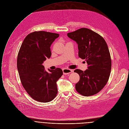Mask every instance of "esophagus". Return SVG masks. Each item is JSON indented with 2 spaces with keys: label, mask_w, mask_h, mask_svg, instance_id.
<instances>
[{
  "label": "esophagus",
  "mask_w": 129,
  "mask_h": 129,
  "mask_svg": "<svg viewBox=\"0 0 129 129\" xmlns=\"http://www.w3.org/2000/svg\"><path fill=\"white\" fill-rule=\"evenodd\" d=\"M62 71H63V74L64 75H67V74H69L71 73H72L73 72V70H70V69H63L62 70Z\"/></svg>",
  "instance_id": "1"
}]
</instances>
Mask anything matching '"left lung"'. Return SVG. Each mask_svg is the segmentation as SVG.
Instances as JSON below:
<instances>
[{"label":"left lung","mask_w":129,"mask_h":129,"mask_svg":"<svg viewBox=\"0 0 129 129\" xmlns=\"http://www.w3.org/2000/svg\"><path fill=\"white\" fill-rule=\"evenodd\" d=\"M67 36L78 44V56L85 59L88 69H76L80 80L75 85L77 91L84 96L96 94L107 84L111 69L107 44L102 36L86 28L69 33Z\"/></svg>","instance_id":"8db88e82"}]
</instances>
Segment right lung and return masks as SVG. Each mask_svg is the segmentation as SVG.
<instances>
[{"label": "right lung", "instance_id": "right-lung-1", "mask_svg": "<svg viewBox=\"0 0 129 129\" xmlns=\"http://www.w3.org/2000/svg\"><path fill=\"white\" fill-rule=\"evenodd\" d=\"M58 34L44 31L28 34L24 40L17 57V69L21 83L35 100L46 103L57 93L56 82L63 74L60 68L47 72L43 63L51 55L50 46Z\"/></svg>", "mask_w": 129, "mask_h": 129}]
</instances>
